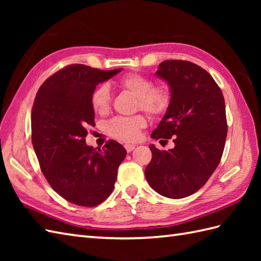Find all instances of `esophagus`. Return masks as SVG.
Listing matches in <instances>:
<instances>
[{"label":"esophagus","instance_id":"34e87169","mask_svg":"<svg viewBox=\"0 0 261 261\" xmlns=\"http://www.w3.org/2000/svg\"><path fill=\"white\" fill-rule=\"evenodd\" d=\"M124 148L127 152H131L136 148V145H132V143H126V145H124Z\"/></svg>","mask_w":261,"mask_h":261}]
</instances>
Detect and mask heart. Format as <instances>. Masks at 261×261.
<instances>
[{
  "label": "heart",
  "instance_id": "b5f03b06",
  "mask_svg": "<svg viewBox=\"0 0 261 261\" xmlns=\"http://www.w3.org/2000/svg\"><path fill=\"white\" fill-rule=\"evenodd\" d=\"M121 87L138 97V108L152 116L162 115L168 108L169 98L163 88H154L151 79L140 74L130 73L119 81ZM92 108L98 114L107 113L110 109L111 93L107 85L97 86L91 96ZM147 122L142 115L115 116L105 124V132L120 141H135L139 138L140 130L146 126Z\"/></svg>",
  "mask_w": 261,
  "mask_h": 261
}]
</instances>
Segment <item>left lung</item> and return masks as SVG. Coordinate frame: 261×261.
Returning <instances> with one entry per match:
<instances>
[{"label": "left lung", "mask_w": 261, "mask_h": 261, "mask_svg": "<svg viewBox=\"0 0 261 261\" xmlns=\"http://www.w3.org/2000/svg\"><path fill=\"white\" fill-rule=\"evenodd\" d=\"M156 75L168 83L170 102L151 138H173L175 147L149 146L145 176L160 195L182 198L203 187L220 164L228 134L224 97L206 70L186 60H165Z\"/></svg>", "instance_id": "1"}]
</instances>
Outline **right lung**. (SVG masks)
Returning <instances> with one entry per match:
<instances>
[{
	"instance_id": "add662e5",
	"label": "right lung",
	"mask_w": 261,
	"mask_h": 261,
	"mask_svg": "<svg viewBox=\"0 0 261 261\" xmlns=\"http://www.w3.org/2000/svg\"><path fill=\"white\" fill-rule=\"evenodd\" d=\"M121 70L66 66L42 83L33 102L31 139L42 174L55 192L80 206H96L111 195L125 158L114 140L102 149L85 143L87 125H94L92 93Z\"/></svg>"
}]
</instances>
